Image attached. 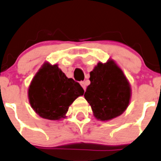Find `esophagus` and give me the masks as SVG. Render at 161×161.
<instances>
[{"mask_svg": "<svg viewBox=\"0 0 161 161\" xmlns=\"http://www.w3.org/2000/svg\"><path fill=\"white\" fill-rule=\"evenodd\" d=\"M80 85L82 86V87L83 88V90H86V82H84V81H81Z\"/></svg>", "mask_w": 161, "mask_h": 161, "instance_id": "obj_1", "label": "esophagus"}]
</instances>
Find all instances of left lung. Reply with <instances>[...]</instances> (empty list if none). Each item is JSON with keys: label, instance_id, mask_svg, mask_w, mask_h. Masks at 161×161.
Here are the masks:
<instances>
[{"label": "left lung", "instance_id": "8db88e82", "mask_svg": "<svg viewBox=\"0 0 161 161\" xmlns=\"http://www.w3.org/2000/svg\"><path fill=\"white\" fill-rule=\"evenodd\" d=\"M90 84L84 94L97 119L120 115L130 102V86L122 70L113 60L98 63L90 73Z\"/></svg>", "mask_w": 161, "mask_h": 161}]
</instances>
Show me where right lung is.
<instances>
[{
    "label": "right lung",
    "mask_w": 161,
    "mask_h": 161,
    "mask_svg": "<svg viewBox=\"0 0 161 161\" xmlns=\"http://www.w3.org/2000/svg\"><path fill=\"white\" fill-rule=\"evenodd\" d=\"M83 93L79 82L68 79L57 64L48 63L35 75L28 90L33 109L41 117L50 120L65 118L69 106Z\"/></svg>",
    "instance_id": "right-lung-1"
}]
</instances>
